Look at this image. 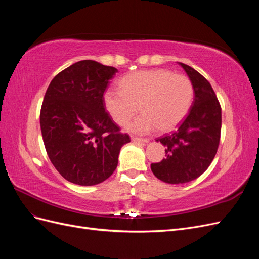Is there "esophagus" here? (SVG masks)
<instances>
[{
    "label": "esophagus",
    "mask_w": 259,
    "mask_h": 259,
    "mask_svg": "<svg viewBox=\"0 0 259 259\" xmlns=\"http://www.w3.org/2000/svg\"><path fill=\"white\" fill-rule=\"evenodd\" d=\"M133 142H136V143H144L147 144L149 143V139L148 138H138V137H132Z\"/></svg>",
    "instance_id": "1"
}]
</instances>
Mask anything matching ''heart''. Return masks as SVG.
Segmentation results:
<instances>
[{"mask_svg": "<svg viewBox=\"0 0 259 259\" xmlns=\"http://www.w3.org/2000/svg\"><path fill=\"white\" fill-rule=\"evenodd\" d=\"M121 91L108 90L104 106L117 125H125L139 111L142 115L127 125V131L145 134L175 130L185 119L193 97V86L185 75L168 70L136 71L120 80Z\"/></svg>", "mask_w": 259, "mask_h": 259, "instance_id": "b5f03b06", "label": "heart"}]
</instances>
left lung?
<instances>
[{"label":"left lung","mask_w":259,"mask_h":259,"mask_svg":"<svg viewBox=\"0 0 259 259\" xmlns=\"http://www.w3.org/2000/svg\"><path fill=\"white\" fill-rule=\"evenodd\" d=\"M193 86L190 111L176 132L156 139L165 147V159L151 164L156 178L167 184H185L201 176L214 160L222 130V108L204 76L178 62Z\"/></svg>","instance_id":"1"}]
</instances>
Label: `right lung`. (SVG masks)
I'll use <instances>...</instances> for the list:
<instances>
[{
	"label": "right lung",
	"mask_w": 259,
	"mask_h": 259,
	"mask_svg": "<svg viewBox=\"0 0 259 259\" xmlns=\"http://www.w3.org/2000/svg\"><path fill=\"white\" fill-rule=\"evenodd\" d=\"M117 69L81 60L52 80L40 124L49 158L68 182L94 186L117 166L121 148L131 142L105 110L104 93Z\"/></svg>",
	"instance_id": "1"
}]
</instances>
